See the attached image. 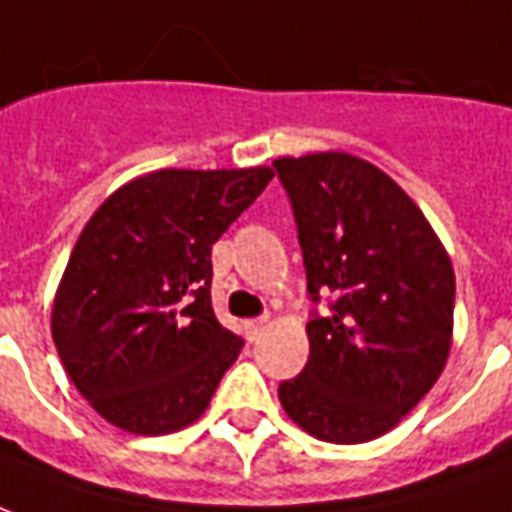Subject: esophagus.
I'll return each mask as SVG.
<instances>
[{"label":"esophagus","mask_w":512,"mask_h":512,"mask_svg":"<svg viewBox=\"0 0 512 512\" xmlns=\"http://www.w3.org/2000/svg\"><path fill=\"white\" fill-rule=\"evenodd\" d=\"M264 330H267V316H259V319H248V322H245V335H248V341H256Z\"/></svg>","instance_id":"esophagus-1"}]
</instances>
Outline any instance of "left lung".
Instances as JSON below:
<instances>
[{"label":"left lung","mask_w":512,"mask_h":512,"mask_svg":"<svg viewBox=\"0 0 512 512\" xmlns=\"http://www.w3.org/2000/svg\"><path fill=\"white\" fill-rule=\"evenodd\" d=\"M308 294L311 354L278 398L302 431L360 445L393 431L442 376L453 343L455 272L398 182L349 152L278 158Z\"/></svg>","instance_id":"left-lung-1"}]
</instances>
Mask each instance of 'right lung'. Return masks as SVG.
Here are the masks:
<instances>
[{
    "instance_id": "right-lung-1",
    "label": "right lung",
    "mask_w": 512,
    "mask_h": 512,
    "mask_svg": "<svg viewBox=\"0 0 512 512\" xmlns=\"http://www.w3.org/2000/svg\"><path fill=\"white\" fill-rule=\"evenodd\" d=\"M275 177L160 169L114 190L78 237L51 335L70 382L128 434L196 423L242 338L212 311V245Z\"/></svg>"
}]
</instances>
